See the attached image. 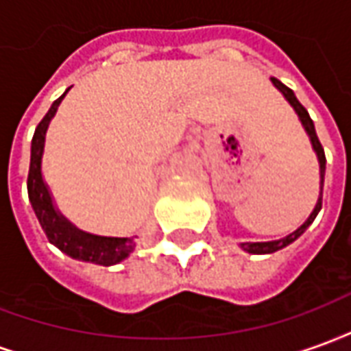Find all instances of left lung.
<instances>
[{"instance_id": "8db88e82", "label": "left lung", "mask_w": 351, "mask_h": 351, "mask_svg": "<svg viewBox=\"0 0 351 351\" xmlns=\"http://www.w3.org/2000/svg\"><path fill=\"white\" fill-rule=\"evenodd\" d=\"M272 84L278 88L280 92L284 93V97H286L289 103H291V107L295 108V112L299 114V118H301L302 125H304V130H306V133H308L310 141H312V146H314V150H316L317 154V160H319V175H322V193H324V176H325V152H324V146H322V143H319V138H317L316 135V128H314V122H312V118H310L308 110L302 107L301 103H299V99L295 97V93L291 88H287L286 84H282L278 79H274L272 77ZM322 193H319V199H317L316 203V208L312 210V214L308 216V220L302 223L301 228L297 229V231H293L291 235H287L286 239H282V241H271V243H244L243 248L244 250H248L250 254H272V252L276 250H282L284 246H287V244H291L293 241H297L299 237L306 231V228H308L310 223L314 221V218L317 216V213L322 210Z\"/></svg>"}]
</instances>
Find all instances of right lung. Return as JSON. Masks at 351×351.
Returning <instances> with one entry per match:
<instances>
[{
	"instance_id": "right-lung-1",
	"label": "right lung",
	"mask_w": 351,
	"mask_h": 351,
	"mask_svg": "<svg viewBox=\"0 0 351 351\" xmlns=\"http://www.w3.org/2000/svg\"><path fill=\"white\" fill-rule=\"evenodd\" d=\"M67 93V92H65ZM64 93V95H65ZM58 97L49 112L45 114L39 125L35 128L34 138H32V160H29V173H27V195L34 206L35 216L41 223L45 235L50 243L56 244L58 248L65 252L67 256L75 259H82V261H90V263L97 265H114L120 263L122 259L130 256L135 243L133 239H116V237H97L79 231L73 228L69 221L65 220L64 216L56 213V208L52 206V199L47 190V186L43 182L41 176V156L43 146H45V135H47V128L52 116L56 114L58 105L64 99Z\"/></svg>"
}]
</instances>
